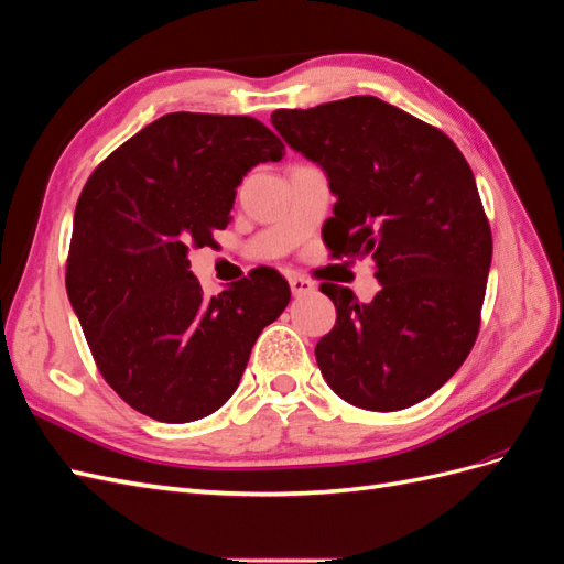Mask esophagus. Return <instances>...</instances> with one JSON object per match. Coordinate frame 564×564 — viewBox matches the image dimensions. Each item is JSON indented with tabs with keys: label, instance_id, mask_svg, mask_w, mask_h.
<instances>
[{
	"label": "esophagus",
	"instance_id": "34e87169",
	"mask_svg": "<svg viewBox=\"0 0 564 564\" xmlns=\"http://www.w3.org/2000/svg\"><path fill=\"white\" fill-rule=\"evenodd\" d=\"M290 286H292V294L294 296H306V294L315 292V284L311 280H306V278H299V274L290 278Z\"/></svg>",
	"mask_w": 564,
	"mask_h": 564
}]
</instances>
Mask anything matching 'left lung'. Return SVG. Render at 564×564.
Segmentation results:
<instances>
[{"label":"left lung","mask_w":564,"mask_h":564,"mask_svg":"<svg viewBox=\"0 0 564 564\" xmlns=\"http://www.w3.org/2000/svg\"><path fill=\"white\" fill-rule=\"evenodd\" d=\"M270 121L327 176L329 251L370 256L380 282L368 304L321 284L337 308L315 345L325 382L359 409L414 406L457 373L478 335L492 237L471 167L443 131L373 95Z\"/></svg>","instance_id":"1"}]
</instances>
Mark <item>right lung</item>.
Here are the masks:
<instances>
[{
  "label": "right lung",
  "mask_w": 564,
  "mask_h": 564,
  "mask_svg": "<svg viewBox=\"0 0 564 564\" xmlns=\"http://www.w3.org/2000/svg\"><path fill=\"white\" fill-rule=\"evenodd\" d=\"M282 141L251 117L172 112L119 145L76 203L66 294L102 378L162 423L223 406L258 335L290 304L278 270L205 296L191 246L229 225L237 186Z\"/></svg>",
  "instance_id": "add662e5"
}]
</instances>
